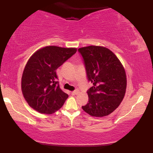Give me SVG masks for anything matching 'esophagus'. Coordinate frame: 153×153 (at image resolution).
Instances as JSON below:
<instances>
[{"mask_svg":"<svg viewBox=\"0 0 153 153\" xmlns=\"http://www.w3.org/2000/svg\"><path fill=\"white\" fill-rule=\"evenodd\" d=\"M77 93H78V91H77V90H75V91H74L71 92V95H77Z\"/></svg>","mask_w":153,"mask_h":153,"instance_id":"esophagus-1","label":"esophagus"}]
</instances>
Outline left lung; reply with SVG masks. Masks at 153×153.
Listing matches in <instances>:
<instances>
[{"mask_svg": "<svg viewBox=\"0 0 153 153\" xmlns=\"http://www.w3.org/2000/svg\"><path fill=\"white\" fill-rule=\"evenodd\" d=\"M87 77L93 86L87 91L89 101L83 110L89 115L102 117L118 108L124 97L127 80L124 68L108 48L89 46L78 49Z\"/></svg>", "mask_w": 153, "mask_h": 153, "instance_id": "obj_1", "label": "left lung"}]
</instances>
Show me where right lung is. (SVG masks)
Here are the masks:
<instances>
[{
  "mask_svg": "<svg viewBox=\"0 0 153 153\" xmlns=\"http://www.w3.org/2000/svg\"><path fill=\"white\" fill-rule=\"evenodd\" d=\"M76 48L47 46L32 55L22 77V91L28 105L41 113L51 114L68 97L61 90L56 71L76 53Z\"/></svg>",
  "mask_w": 153,
  "mask_h": 153,
  "instance_id": "right-lung-1",
  "label": "right lung"
}]
</instances>
